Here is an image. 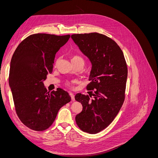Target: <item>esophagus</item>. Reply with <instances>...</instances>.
I'll list each match as a JSON object with an SVG mask.
<instances>
[{
  "label": "esophagus",
  "instance_id": "34e87169",
  "mask_svg": "<svg viewBox=\"0 0 158 158\" xmlns=\"http://www.w3.org/2000/svg\"><path fill=\"white\" fill-rule=\"evenodd\" d=\"M69 94H70V97H71L72 101H74V100H75V98H74V94H73V93H72V92H69Z\"/></svg>",
  "mask_w": 158,
  "mask_h": 158
}]
</instances>
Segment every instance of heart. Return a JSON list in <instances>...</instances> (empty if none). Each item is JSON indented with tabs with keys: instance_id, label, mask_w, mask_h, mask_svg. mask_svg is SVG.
<instances>
[{
	"instance_id": "heart-1",
	"label": "heart",
	"mask_w": 158,
	"mask_h": 158,
	"mask_svg": "<svg viewBox=\"0 0 158 158\" xmlns=\"http://www.w3.org/2000/svg\"><path fill=\"white\" fill-rule=\"evenodd\" d=\"M71 60H72V63H73V62L78 61V60H83L84 61V60H83L82 57H80V56H78V55H73V56H72ZM58 62H59V59H56V61H55V65L57 64ZM75 82H76L75 80H73V81H71V82H66L65 83V84L67 85V86L72 88V87H73V83H74Z\"/></svg>"
}]
</instances>
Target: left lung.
I'll list each match as a JSON object with an SVG mask.
<instances>
[{"label": "left lung", "mask_w": 158, "mask_h": 158, "mask_svg": "<svg viewBox=\"0 0 158 158\" xmlns=\"http://www.w3.org/2000/svg\"><path fill=\"white\" fill-rule=\"evenodd\" d=\"M71 37L92 64L86 89L94 92L93 99L88 95H75L83 106L76 122L82 131L96 134L112 123L125 102L127 64L120 47L111 38L98 33Z\"/></svg>", "instance_id": "8db88e82"}]
</instances>
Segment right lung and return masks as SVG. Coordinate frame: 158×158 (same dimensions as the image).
<instances>
[{
    "label": "right lung",
    "mask_w": 158,
    "mask_h": 158,
    "mask_svg": "<svg viewBox=\"0 0 158 158\" xmlns=\"http://www.w3.org/2000/svg\"><path fill=\"white\" fill-rule=\"evenodd\" d=\"M70 35L35 33L23 40L11 59L9 84L21 122L33 131H44L55 121L59 109L71 101L61 88L51 93L43 83L52 73L55 55Z\"/></svg>",
    "instance_id": "obj_1"
}]
</instances>
